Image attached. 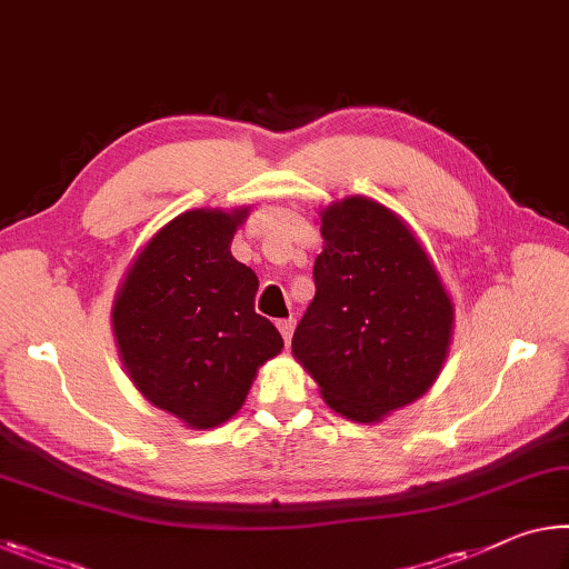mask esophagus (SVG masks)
<instances>
[{
    "label": "esophagus",
    "instance_id": "34e87169",
    "mask_svg": "<svg viewBox=\"0 0 569 569\" xmlns=\"http://www.w3.org/2000/svg\"><path fill=\"white\" fill-rule=\"evenodd\" d=\"M293 327H296V319H293V317H291V319H281V321H278V331H281V337H283L286 345H288V341H291Z\"/></svg>",
    "mask_w": 569,
    "mask_h": 569
}]
</instances>
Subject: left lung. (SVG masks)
<instances>
[{
  "instance_id": "1",
  "label": "left lung",
  "mask_w": 569,
  "mask_h": 569,
  "mask_svg": "<svg viewBox=\"0 0 569 569\" xmlns=\"http://www.w3.org/2000/svg\"><path fill=\"white\" fill-rule=\"evenodd\" d=\"M321 236L317 296L291 349L333 410L375 422L436 380L453 306L426 250L387 207L367 197L331 204Z\"/></svg>"
}]
</instances>
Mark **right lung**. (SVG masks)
Masks as SVG:
<instances>
[{"mask_svg":"<svg viewBox=\"0 0 569 569\" xmlns=\"http://www.w3.org/2000/svg\"><path fill=\"white\" fill-rule=\"evenodd\" d=\"M248 210H192L164 224L116 296L113 331L137 390L192 428L246 402L283 339L256 313L258 276L230 252Z\"/></svg>","mask_w":569,"mask_h":569,"instance_id":"right-lung-1","label":"right lung"}]
</instances>
